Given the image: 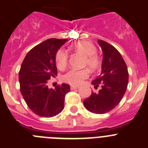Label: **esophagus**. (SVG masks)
I'll use <instances>...</instances> for the list:
<instances>
[{"label": "esophagus", "mask_w": 148, "mask_h": 148, "mask_svg": "<svg viewBox=\"0 0 148 148\" xmlns=\"http://www.w3.org/2000/svg\"><path fill=\"white\" fill-rule=\"evenodd\" d=\"M79 86H74V85H71V90H74V89H79Z\"/></svg>", "instance_id": "esophagus-1"}]
</instances>
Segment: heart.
<instances>
[{"mask_svg":"<svg viewBox=\"0 0 148 148\" xmlns=\"http://www.w3.org/2000/svg\"><path fill=\"white\" fill-rule=\"evenodd\" d=\"M73 49L85 56V64L91 69H96L99 65V60L96 55V48L93 43L88 41H80L73 45ZM56 66L58 69H64L67 65L68 54L64 49H60L55 56ZM89 76L88 69H71L63 75V79L74 85H80Z\"/></svg>","mask_w":148,"mask_h":148,"instance_id":"1","label":"heart"}]
</instances>
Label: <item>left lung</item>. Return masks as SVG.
Masks as SVG:
<instances>
[{
  "label": "left lung",
  "mask_w": 148,
  "mask_h": 148,
  "mask_svg": "<svg viewBox=\"0 0 148 148\" xmlns=\"http://www.w3.org/2000/svg\"><path fill=\"white\" fill-rule=\"evenodd\" d=\"M103 52L101 72L91 83L101 89L97 93L92 92L84 101L85 108L90 112L104 114L111 111L121 102L128 82V68L121 53L111 45L98 40Z\"/></svg>",
  "instance_id": "8db88e82"
}]
</instances>
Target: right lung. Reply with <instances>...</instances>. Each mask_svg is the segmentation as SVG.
Returning a JSON list of instances; mask_svg holds the SVG:
<instances>
[{"label":"right lung","mask_w":148,"mask_h":148,"mask_svg":"<svg viewBox=\"0 0 148 148\" xmlns=\"http://www.w3.org/2000/svg\"><path fill=\"white\" fill-rule=\"evenodd\" d=\"M67 39L49 38L30 49L19 72L20 91L31 111L43 118H51L62 112L65 96L70 85L63 83L55 89L48 88L52 77L57 76L55 56Z\"/></svg>","instance_id":"right-lung-1"}]
</instances>
